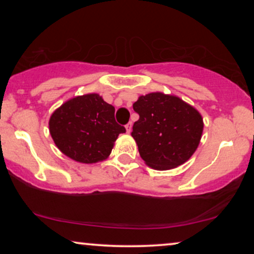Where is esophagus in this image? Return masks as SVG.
Segmentation results:
<instances>
[{
  "instance_id": "34e87169",
  "label": "esophagus",
  "mask_w": 254,
  "mask_h": 254,
  "mask_svg": "<svg viewBox=\"0 0 254 254\" xmlns=\"http://www.w3.org/2000/svg\"><path fill=\"white\" fill-rule=\"evenodd\" d=\"M131 127H133V124H131V123H128L126 125V131H127L128 134H129L130 131H131Z\"/></svg>"
}]
</instances>
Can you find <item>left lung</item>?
I'll return each instance as SVG.
<instances>
[{
  "mask_svg": "<svg viewBox=\"0 0 254 254\" xmlns=\"http://www.w3.org/2000/svg\"><path fill=\"white\" fill-rule=\"evenodd\" d=\"M140 116L131 136L145 164L155 170L175 169L199 147L203 119L199 111L179 97L151 92L133 104Z\"/></svg>",
  "mask_w": 254,
  "mask_h": 254,
  "instance_id": "left-lung-1",
  "label": "left lung"
}]
</instances>
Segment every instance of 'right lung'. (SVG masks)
<instances>
[{"label": "right lung", "instance_id": "add662e5", "mask_svg": "<svg viewBox=\"0 0 254 254\" xmlns=\"http://www.w3.org/2000/svg\"><path fill=\"white\" fill-rule=\"evenodd\" d=\"M114 106L98 93L68 99L52 113L50 133L62 154L84 164L103 162L125 127L114 119Z\"/></svg>", "mask_w": 254, "mask_h": 254}]
</instances>
